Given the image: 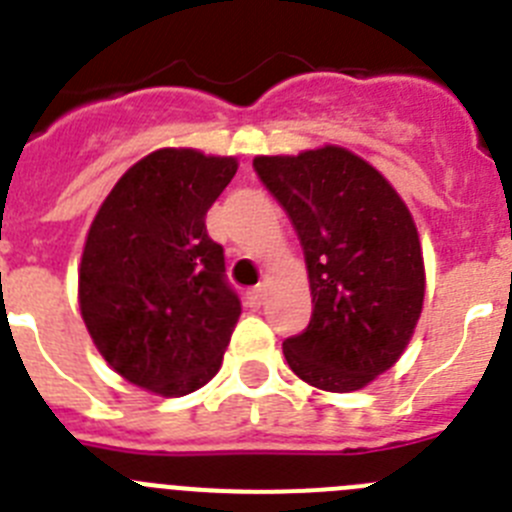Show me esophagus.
I'll list each match as a JSON object with an SVG mask.
<instances>
[{"label": "esophagus", "mask_w": 512, "mask_h": 512, "mask_svg": "<svg viewBox=\"0 0 512 512\" xmlns=\"http://www.w3.org/2000/svg\"><path fill=\"white\" fill-rule=\"evenodd\" d=\"M264 297H266V289H264V287L248 289V292H246V305L256 310V307L264 305Z\"/></svg>", "instance_id": "esophagus-1"}]
</instances>
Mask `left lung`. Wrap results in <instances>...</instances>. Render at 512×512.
Segmentation results:
<instances>
[{"label":"left lung","mask_w":512,"mask_h":512,"mask_svg":"<svg viewBox=\"0 0 512 512\" xmlns=\"http://www.w3.org/2000/svg\"><path fill=\"white\" fill-rule=\"evenodd\" d=\"M253 169L287 212L310 277L312 318L284 341V359L318 390H361L400 359L423 310L413 215L346 148L256 156Z\"/></svg>","instance_id":"1"}]
</instances>
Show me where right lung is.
<instances>
[{"mask_svg": "<svg viewBox=\"0 0 512 512\" xmlns=\"http://www.w3.org/2000/svg\"><path fill=\"white\" fill-rule=\"evenodd\" d=\"M235 158L161 148L122 174L99 207L79 269L89 336L120 377L164 397L220 369L241 315L223 246L207 235Z\"/></svg>", "mask_w": 512, "mask_h": 512, "instance_id": "right-lung-1", "label": "right lung"}]
</instances>
